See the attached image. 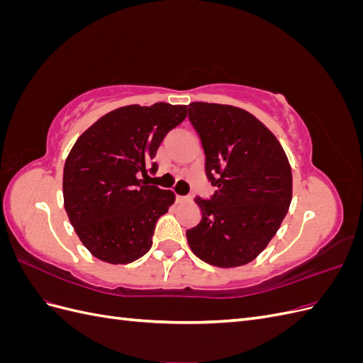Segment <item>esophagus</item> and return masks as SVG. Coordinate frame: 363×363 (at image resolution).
<instances>
[{"mask_svg": "<svg viewBox=\"0 0 363 363\" xmlns=\"http://www.w3.org/2000/svg\"><path fill=\"white\" fill-rule=\"evenodd\" d=\"M175 200H177V203H184V201H191L192 199H191V196H182V195H175Z\"/></svg>", "mask_w": 363, "mask_h": 363, "instance_id": "34e87169", "label": "esophagus"}]
</instances>
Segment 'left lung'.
<instances>
[{
    "mask_svg": "<svg viewBox=\"0 0 363 363\" xmlns=\"http://www.w3.org/2000/svg\"><path fill=\"white\" fill-rule=\"evenodd\" d=\"M206 175L216 191L196 196L201 221L186 232L196 257L219 268L255 260L277 233L292 200V171L272 131L235 106L191 103Z\"/></svg>",
    "mask_w": 363,
    "mask_h": 363,
    "instance_id": "1",
    "label": "left lung"
}]
</instances>
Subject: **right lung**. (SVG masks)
I'll use <instances>...</instances> for the list:
<instances>
[{"label": "right lung", "mask_w": 363, "mask_h": 363, "mask_svg": "<svg viewBox=\"0 0 363 363\" xmlns=\"http://www.w3.org/2000/svg\"><path fill=\"white\" fill-rule=\"evenodd\" d=\"M188 106L156 103L115 108L75 140L63 168V204L91 255L112 265L142 257L152 245L157 219L175 195L140 177L157 171L155 159Z\"/></svg>", "instance_id": "obj_1"}]
</instances>
